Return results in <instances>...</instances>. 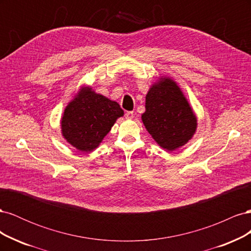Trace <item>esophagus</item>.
I'll use <instances>...</instances> for the list:
<instances>
[{"label":"esophagus","mask_w":251,"mask_h":251,"mask_svg":"<svg viewBox=\"0 0 251 251\" xmlns=\"http://www.w3.org/2000/svg\"><path fill=\"white\" fill-rule=\"evenodd\" d=\"M134 117V113L132 111H128L126 113V119H133Z\"/></svg>","instance_id":"1"}]
</instances>
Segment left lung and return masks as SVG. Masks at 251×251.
<instances>
[{"label":"left lung","instance_id":"8db88e82","mask_svg":"<svg viewBox=\"0 0 251 251\" xmlns=\"http://www.w3.org/2000/svg\"><path fill=\"white\" fill-rule=\"evenodd\" d=\"M142 123L153 139L166 151L183 147L197 130V117L177 82L162 76L146 96Z\"/></svg>","mask_w":251,"mask_h":251}]
</instances>
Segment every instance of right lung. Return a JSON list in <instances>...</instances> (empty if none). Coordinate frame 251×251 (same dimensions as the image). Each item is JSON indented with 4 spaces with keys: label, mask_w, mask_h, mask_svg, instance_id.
<instances>
[{
    "label": "right lung",
    "mask_w": 251,
    "mask_h": 251,
    "mask_svg": "<svg viewBox=\"0 0 251 251\" xmlns=\"http://www.w3.org/2000/svg\"><path fill=\"white\" fill-rule=\"evenodd\" d=\"M124 110L114 100L81 87L65 108L60 128L64 138L80 151L90 153L98 148Z\"/></svg>",
    "instance_id": "add662e5"
}]
</instances>
